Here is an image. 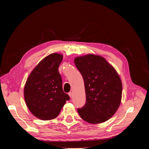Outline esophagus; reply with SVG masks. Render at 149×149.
<instances>
[{"instance_id": "esophagus-1", "label": "esophagus", "mask_w": 149, "mask_h": 149, "mask_svg": "<svg viewBox=\"0 0 149 149\" xmlns=\"http://www.w3.org/2000/svg\"><path fill=\"white\" fill-rule=\"evenodd\" d=\"M68 95L70 96V97H71L72 96H73V93H72V92H70V93H68Z\"/></svg>"}]
</instances>
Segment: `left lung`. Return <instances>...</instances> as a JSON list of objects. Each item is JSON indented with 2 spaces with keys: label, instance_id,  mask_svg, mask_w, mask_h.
I'll return each instance as SVG.
<instances>
[{
  "label": "left lung",
  "instance_id": "1",
  "mask_svg": "<svg viewBox=\"0 0 149 149\" xmlns=\"http://www.w3.org/2000/svg\"><path fill=\"white\" fill-rule=\"evenodd\" d=\"M74 64L83 78L86 99L78 114L90 124L109 120L121 102L123 86L118 73L105 58L93 54L75 58Z\"/></svg>",
  "mask_w": 149,
  "mask_h": 149
}]
</instances>
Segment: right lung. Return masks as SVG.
<instances>
[{"label": "right lung", "instance_id": "1", "mask_svg": "<svg viewBox=\"0 0 149 149\" xmlns=\"http://www.w3.org/2000/svg\"><path fill=\"white\" fill-rule=\"evenodd\" d=\"M63 55L52 53L40 61L31 72L24 87V99L36 118L47 120L56 118L70 96L63 92L58 71Z\"/></svg>", "mask_w": 149, "mask_h": 149}]
</instances>
